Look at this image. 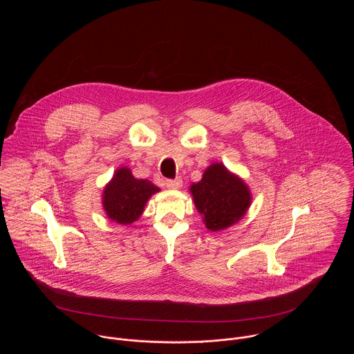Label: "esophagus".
<instances>
[{"label": "esophagus", "instance_id": "esophagus-1", "mask_svg": "<svg viewBox=\"0 0 354 354\" xmlns=\"http://www.w3.org/2000/svg\"><path fill=\"white\" fill-rule=\"evenodd\" d=\"M166 187L169 189H180L183 187V180L181 178H174V180H169L166 183Z\"/></svg>", "mask_w": 354, "mask_h": 354}]
</instances>
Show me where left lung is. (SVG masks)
<instances>
[{
  "label": "left lung",
  "instance_id": "left-lung-1",
  "mask_svg": "<svg viewBox=\"0 0 354 354\" xmlns=\"http://www.w3.org/2000/svg\"><path fill=\"white\" fill-rule=\"evenodd\" d=\"M189 192L203 223L211 232L225 230L237 223L252 203L247 183L221 162L211 163L204 170L202 180L189 187Z\"/></svg>",
  "mask_w": 354,
  "mask_h": 354
}]
</instances>
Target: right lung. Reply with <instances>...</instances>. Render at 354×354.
I'll return each mask as SVG.
<instances>
[{"mask_svg":"<svg viewBox=\"0 0 354 354\" xmlns=\"http://www.w3.org/2000/svg\"><path fill=\"white\" fill-rule=\"evenodd\" d=\"M160 189L151 181L136 178L129 167H120L104 185L102 205L109 219L131 225L140 218L152 195Z\"/></svg>","mask_w":354,"mask_h":354,"instance_id":"add662e5","label":"right lung"}]
</instances>
